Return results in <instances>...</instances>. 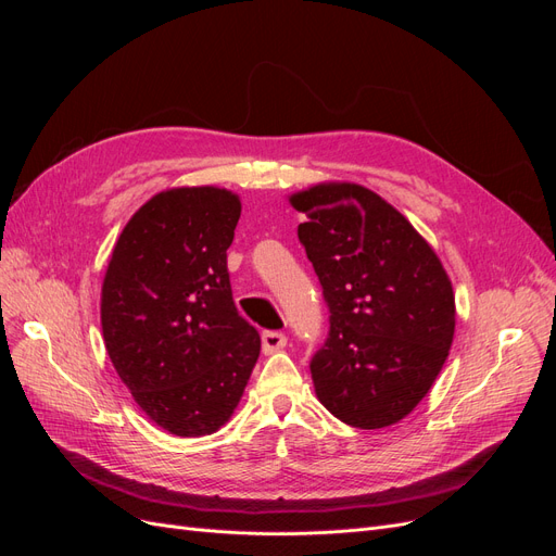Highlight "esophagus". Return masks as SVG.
<instances>
[{"label": "esophagus", "mask_w": 556, "mask_h": 556, "mask_svg": "<svg viewBox=\"0 0 556 556\" xmlns=\"http://www.w3.org/2000/svg\"><path fill=\"white\" fill-rule=\"evenodd\" d=\"M285 345H288V336H285L282 331H264L262 333V348H264L266 355L282 350Z\"/></svg>", "instance_id": "1"}]
</instances>
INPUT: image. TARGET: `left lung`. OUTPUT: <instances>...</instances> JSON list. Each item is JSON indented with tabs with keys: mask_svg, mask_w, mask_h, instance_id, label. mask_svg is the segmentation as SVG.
<instances>
[{
	"mask_svg": "<svg viewBox=\"0 0 556 556\" xmlns=\"http://www.w3.org/2000/svg\"><path fill=\"white\" fill-rule=\"evenodd\" d=\"M290 201L306 213L299 241L329 308V336L311 359L315 394L350 427H390L447 359L452 282L406 217L362 185H315Z\"/></svg>",
	"mask_w": 556,
	"mask_h": 556,
	"instance_id": "1",
	"label": "left lung"
}]
</instances>
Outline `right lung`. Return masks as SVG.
I'll return each mask as SVG.
<instances>
[{
    "mask_svg": "<svg viewBox=\"0 0 556 556\" xmlns=\"http://www.w3.org/2000/svg\"><path fill=\"white\" fill-rule=\"evenodd\" d=\"M237 194L176 188L131 215L102 285L106 352L134 401L182 439L220 429L260 357V333L231 296L227 248Z\"/></svg>",
    "mask_w": 556,
    "mask_h": 556,
    "instance_id": "obj_1",
    "label": "right lung"
}]
</instances>
